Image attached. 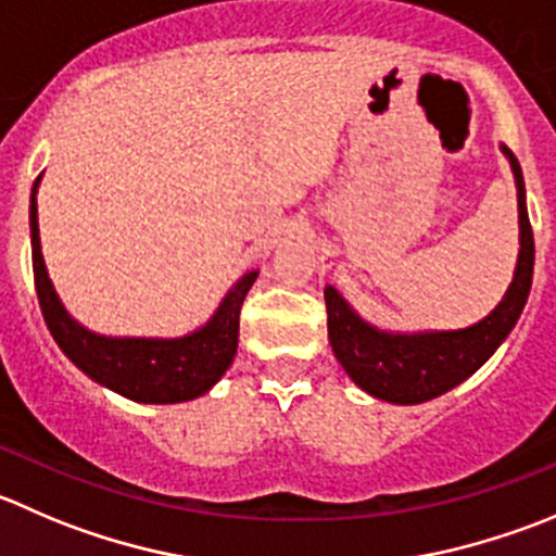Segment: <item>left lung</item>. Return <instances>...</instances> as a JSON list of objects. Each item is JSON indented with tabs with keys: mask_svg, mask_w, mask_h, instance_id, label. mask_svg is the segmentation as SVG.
Listing matches in <instances>:
<instances>
[{
	"mask_svg": "<svg viewBox=\"0 0 556 556\" xmlns=\"http://www.w3.org/2000/svg\"><path fill=\"white\" fill-rule=\"evenodd\" d=\"M508 157L519 195V261L514 282L503 301L483 320L459 331H382L366 323L333 285H326L328 342L333 355L361 391L391 404H421L465 382L481 369L494 350L505 342L519 320L532 288L535 239L527 214L525 176L519 160L508 147H500Z\"/></svg>",
	"mask_w": 556,
	"mask_h": 556,
	"instance_id": "1",
	"label": "left lung"
}]
</instances>
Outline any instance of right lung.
Wrapping results in <instances>:
<instances>
[{
    "instance_id": "obj_1",
    "label": "right lung",
    "mask_w": 556,
    "mask_h": 556,
    "mask_svg": "<svg viewBox=\"0 0 556 556\" xmlns=\"http://www.w3.org/2000/svg\"><path fill=\"white\" fill-rule=\"evenodd\" d=\"M40 179L42 176L35 179L29 198L31 268H35V288L42 317L62 353L91 380L132 402L176 404L212 391V386H217L219 377L233 364L236 348H239L241 304L257 279V271H247L225 293L206 326L185 337H102V333L89 331L64 309L42 261L40 228H37Z\"/></svg>"
}]
</instances>
